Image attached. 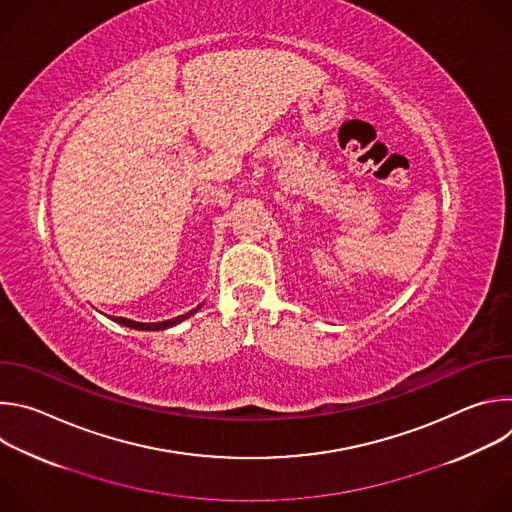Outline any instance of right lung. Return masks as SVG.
Returning a JSON list of instances; mask_svg holds the SVG:
<instances>
[{"mask_svg":"<svg viewBox=\"0 0 512 512\" xmlns=\"http://www.w3.org/2000/svg\"><path fill=\"white\" fill-rule=\"evenodd\" d=\"M202 308V304L200 306H196L194 310H190L188 314H182V316H178V318H172V320H164V322H135V320H127V318H111L113 322H117V324H121V326H127V328H133V330H166V328H172V326H176V324H180V322H184L186 318H190L192 314H196L198 310Z\"/></svg>","mask_w":512,"mask_h":512,"instance_id":"1","label":"right lung"}]
</instances>
